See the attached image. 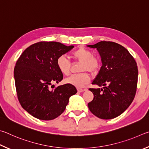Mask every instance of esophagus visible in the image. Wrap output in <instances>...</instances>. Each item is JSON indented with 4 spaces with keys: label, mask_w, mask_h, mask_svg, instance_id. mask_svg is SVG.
Here are the masks:
<instances>
[{
    "label": "esophagus",
    "mask_w": 149,
    "mask_h": 149,
    "mask_svg": "<svg viewBox=\"0 0 149 149\" xmlns=\"http://www.w3.org/2000/svg\"><path fill=\"white\" fill-rule=\"evenodd\" d=\"M77 91H78V92H84V91H85V89H82V88H77Z\"/></svg>",
    "instance_id": "1"
}]
</instances>
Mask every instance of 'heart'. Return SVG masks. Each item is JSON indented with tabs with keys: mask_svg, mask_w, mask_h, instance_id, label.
Listing matches in <instances>:
<instances>
[{
	"mask_svg": "<svg viewBox=\"0 0 149 149\" xmlns=\"http://www.w3.org/2000/svg\"><path fill=\"white\" fill-rule=\"evenodd\" d=\"M73 57L78 61L82 62L80 67L81 73L73 74L65 79V82L77 88H81L88 84L90 80L89 73L95 74L97 73L101 67V60L97 56H93L92 51L84 47H80L72 53ZM57 67L63 74L69 75L71 67V63L67 57L61 55L56 61Z\"/></svg>",
	"mask_w": 149,
	"mask_h": 149,
	"instance_id": "1",
	"label": "heart"
}]
</instances>
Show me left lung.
Returning <instances> with one entry per match:
<instances>
[{
    "instance_id": "1",
    "label": "left lung",
    "mask_w": 149,
    "mask_h": 149,
    "mask_svg": "<svg viewBox=\"0 0 149 149\" xmlns=\"http://www.w3.org/2000/svg\"><path fill=\"white\" fill-rule=\"evenodd\" d=\"M88 47L100 53L102 66L92 84L103 88H90L93 100L88 103L92 113L101 119H112L128 108L137 86V63L127 49L111 41H101Z\"/></svg>"
}]
</instances>
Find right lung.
I'll return each mask as SVG.
<instances>
[{
  "label": "right lung",
  "instance_id": "obj_1",
  "mask_svg": "<svg viewBox=\"0 0 149 149\" xmlns=\"http://www.w3.org/2000/svg\"><path fill=\"white\" fill-rule=\"evenodd\" d=\"M73 48L41 41L29 46L18 58L14 70L17 96L31 115L42 120L55 119L63 113L70 96L77 93L76 88L69 84L49 88L63 79L57 59Z\"/></svg>",
  "mask_w": 149,
  "mask_h": 149
}]
</instances>
